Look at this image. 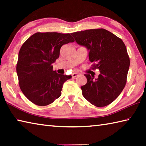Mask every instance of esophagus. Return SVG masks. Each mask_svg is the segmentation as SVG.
Returning a JSON list of instances; mask_svg holds the SVG:
<instances>
[{"mask_svg": "<svg viewBox=\"0 0 146 146\" xmlns=\"http://www.w3.org/2000/svg\"><path fill=\"white\" fill-rule=\"evenodd\" d=\"M78 76V73H74L72 74V78H75L76 77V76Z\"/></svg>", "mask_w": 146, "mask_h": 146, "instance_id": "1", "label": "esophagus"}]
</instances>
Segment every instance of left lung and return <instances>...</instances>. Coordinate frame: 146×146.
Wrapping results in <instances>:
<instances>
[{"instance_id":"8db88e82","label":"left lung","mask_w":146,"mask_h":146,"mask_svg":"<svg viewBox=\"0 0 146 146\" xmlns=\"http://www.w3.org/2000/svg\"><path fill=\"white\" fill-rule=\"evenodd\" d=\"M76 43L89 51L92 69H98V78L85 74L87 83L81 87L82 95L97 107H104L117 98L127 81L130 60L122 39L105 29H88L71 33Z\"/></svg>"}]
</instances>
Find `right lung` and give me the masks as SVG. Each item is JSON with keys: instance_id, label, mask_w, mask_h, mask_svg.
<instances>
[{"instance_id": "right-lung-1", "label": "right lung", "mask_w": 146, "mask_h": 146, "mask_svg": "<svg viewBox=\"0 0 146 146\" xmlns=\"http://www.w3.org/2000/svg\"><path fill=\"white\" fill-rule=\"evenodd\" d=\"M73 42L70 33L38 32L23 44L17 73L20 88L31 102L45 106L61 95L64 83L71 76L57 73L52 64L59 57L61 47Z\"/></svg>"}]
</instances>
